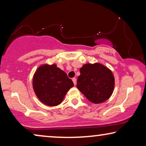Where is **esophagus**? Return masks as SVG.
<instances>
[{
    "mask_svg": "<svg viewBox=\"0 0 146 146\" xmlns=\"http://www.w3.org/2000/svg\"><path fill=\"white\" fill-rule=\"evenodd\" d=\"M72 81H73V82H74V85L76 84V78H73Z\"/></svg>",
    "mask_w": 146,
    "mask_h": 146,
    "instance_id": "1",
    "label": "esophagus"
}]
</instances>
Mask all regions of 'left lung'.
<instances>
[{"mask_svg":"<svg viewBox=\"0 0 146 146\" xmlns=\"http://www.w3.org/2000/svg\"><path fill=\"white\" fill-rule=\"evenodd\" d=\"M80 72L77 88L89 101L100 104L110 98L115 84L110 70L99 63L86 64Z\"/></svg>","mask_w":146,"mask_h":146,"instance_id":"1","label":"left lung"}]
</instances>
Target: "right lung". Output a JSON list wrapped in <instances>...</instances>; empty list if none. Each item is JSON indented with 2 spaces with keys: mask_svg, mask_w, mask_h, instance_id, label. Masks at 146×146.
Segmentation results:
<instances>
[{
  "mask_svg": "<svg viewBox=\"0 0 146 146\" xmlns=\"http://www.w3.org/2000/svg\"><path fill=\"white\" fill-rule=\"evenodd\" d=\"M33 86L42 102L49 106H56L62 103L74 83L56 64H44L38 67L34 74Z\"/></svg>",
  "mask_w": 146,
  "mask_h": 146,
  "instance_id": "add662e5",
  "label": "right lung"
}]
</instances>
